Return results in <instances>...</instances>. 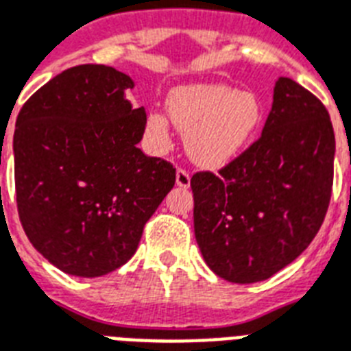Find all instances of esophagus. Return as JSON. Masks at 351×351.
Here are the masks:
<instances>
[{
	"mask_svg": "<svg viewBox=\"0 0 351 351\" xmlns=\"http://www.w3.org/2000/svg\"><path fill=\"white\" fill-rule=\"evenodd\" d=\"M176 184L181 186V189H189L190 186V173L183 168H179L178 173H176Z\"/></svg>",
	"mask_w": 351,
	"mask_h": 351,
	"instance_id": "34e87169",
	"label": "esophagus"
}]
</instances>
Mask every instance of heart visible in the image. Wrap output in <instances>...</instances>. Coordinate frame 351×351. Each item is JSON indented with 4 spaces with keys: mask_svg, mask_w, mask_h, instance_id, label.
<instances>
[{
    "mask_svg": "<svg viewBox=\"0 0 351 351\" xmlns=\"http://www.w3.org/2000/svg\"><path fill=\"white\" fill-rule=\"evenodd\" d=\"M170 119L184 134L186 152L193 162L219 168L248 145L263 121V105L254 92L235 90L223 83L178 86L167 99ZM147 132L162 145L168 139L167 117L152 112Z\"/></svg>",
    "mask_w": 351,
    "mask_h": 351,
    "instance_id": "obj_1",
    "label": "heart"
}]
</instances>
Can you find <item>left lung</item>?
<instances>
[{
    "label": "left lung",
    "mask_w": 351,
    "mask_h": 351,
    "mask_svg": "<svg viewBox=\"0 0 351 351\" xmlns=\"http://www.w3.org/2000/svg\"><path fill=\"white\" fill-rule=\"evenodd\" d=\"M335 136L321 101L279 77L263 134L239 158L190 179L193 232L210 270L230 282L265 281L317 235L333 184Z\"/></svg>",
    "instance_id": "left-lung-1"
}]
</instances>
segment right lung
<instances>
[{"mask_svg":"<svg viewBox=\"0 0 351 351\" xmlns=\"http://www.w3.org/2000/svg\"><path fill=\"white\" fill-rule=\"evenodd\" d=\"M134 80L80 64L39 88L19 110L14 178L19 219L50 265L101 277L136 254L143 228L176 183V168L137 148L147 114Z\"/></svg>","mask_w":351,"mask_h":351,"instance_id":"add662e5","label":"right lung"}]
</instances>
